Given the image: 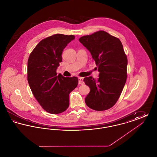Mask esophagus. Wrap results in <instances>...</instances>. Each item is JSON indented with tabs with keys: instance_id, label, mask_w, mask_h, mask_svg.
Instances as JSON below:
<instances>
[{
	"instance_id": "obj_1",
	"label": "esophagus",
	"mask_w": 157,
	"mask_h": 157,
	"mask_svg": "<svg viewBox=\"0 0 157 157\" xmlns=\"http://www.w3.org/2000/svg\"><path fill=\"white\" fill-rule=\"evenodd\" d=\"M78 79H79V81H78L79 84L83 85V84L84 83V82H83V78H78Z\"/></svg>"
}]
</instances>
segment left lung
Here are the masks:
<instances>
[{
  "instance_id": "left-lung-1",
  "label": "left lung",
  "mask_w": 157,
  "mask_h": 157,
  "mask_svg": "<svg viewBox=\"0 0 157 157\" xmlns=\"http://www.w3.org/2000/svg\"><path fill=\"white\" fill-rule=\"evenodd\" d=\"M90 51L99 72V78L85 77L90 88L86 105L95 111L107 110L116 104L125 84L128 60L120 39L104 30L79 38Z\"/></svg>"
}]
</instances>
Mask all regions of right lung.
I'll use <instances>...</instances> for the list:
<instances>
[{
	"mask_svg": "<svg viewBox=\"0 0 157 157\" xmlns=\"http://www.w3.org/2000/svg\"><path fill=\"white\" fill-rule=\"evenodd\" d=\"M74 35L55 34L42 39L28 60V81L37 102L46 112L58 114L69 105V94L78 84L77 77L57 75L62 53Z\"/></svg>",
	"mask_w": 157,
	"mask_h": 157,
	"instance_id": "obj_1",
	"label": "right lung"
}]
</instances>
